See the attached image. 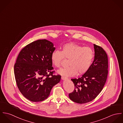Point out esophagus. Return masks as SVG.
<instances>
[{
  "label": "esophagus",
  "instance_id": "esophagus-1",
  "mask_svg": "<svg viewBox=\"0 0 123 123\" xmlns=\"http://www.w3.org/2000/svg\"><path fill=\"white\" fill-rule=\"evenodd\" d=\"M62 80H66L67 79V78H66L65 76H62Z\"/></svg>",
  "mask_w": 123,
  "mask_h": 123
}]
</instances>
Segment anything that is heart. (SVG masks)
<instances>
[{"label":"heart","mask_w":123,"mask_h":123,"mask_svg":"<svg viewBox=\"0 0 123 123\" xmlns=\"http://www.w3.org/2000/svg\"><path fill=\"white\" fill-rule=\"evenodd\" d=\"M94 52L89 47H83L69 43L64 45L62 51L55 50L51 54L53 65L59 68L64 58L69 59L68 67L58 70V73L66 76H73L85 73L90 68L94 58Z\"/></svg>","instance_id":"b5f03b06"}]
</instances>
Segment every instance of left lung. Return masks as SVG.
<instances>
[{
  "label": "left lung",
  "mask_w": 123,
  "mask_h": 123,
  "mask_svg": "<svg viewBox=\"0 0 123 123\" xmlns=\"http://www.w3.org/2000/svg\"><path fill=\"white\" fill-rule=\"evenodd\" d=\"M94 60L89 69L81 77L72 79L75 88L69 94L74 102L84 104L94 99L102 90L108 74V58L104 49L94 44Z\"/></svg>",
  "instance_id": "1"
}]
</instances>
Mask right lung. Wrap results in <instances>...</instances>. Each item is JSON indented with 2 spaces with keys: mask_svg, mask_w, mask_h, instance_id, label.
Masks as SVG:
<instances>
[{
  "mask_svg": "<svg viewBox=\"0 0 123 123\" xmlns=\"http://www.w3.org/2000/svg\"><path fill=\"white\" fill-rule=\"evenodd\" d=\"M55 49L52 42L38 40L25 46L18 55L14 65L16 83L22 95L32 102L46 99L60 81L61 75H53L51 54Z\"/></svg>",
  "mask_w": 123,
  "mask_h": 123,
  "instance_id": "1",
  "label": "right lung"
}]
</instances>
